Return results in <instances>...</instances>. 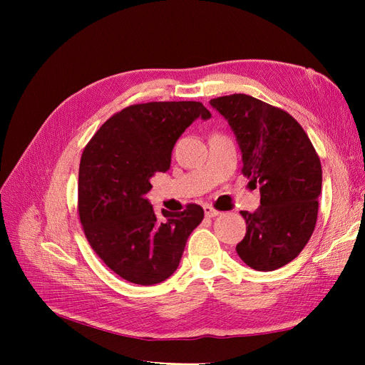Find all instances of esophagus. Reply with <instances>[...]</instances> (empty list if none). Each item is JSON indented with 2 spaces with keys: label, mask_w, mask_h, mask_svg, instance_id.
<instances>
[{
  "label": "esophagus",
  "mask_w": 365,
  "mask_h": 365,
  "mask_svg": "<svg viewBox=\"0 0 365 365\" xmlns=\"http://www.w3.org/2000/svg\"><path fill=\"white\" fill-rule=\"evenodd\" d=\"M204 212H205L207 217H215V216L220 215V212H217V210H215L212 205H205L204 207Z\"/></svg>",
  "instance_id": "esophagus-1"
}]
</instances>
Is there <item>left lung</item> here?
<instances>
[{"label":"left lung","mask_w":365,"mask_h":365,"mask_svg":"<svg viewBox=\"0 0 365 365\" xmlns=\"http://www.w3.org/2000/svg\"><path fill=\"white\" fill-rule=\"evenodd\" d=\"M210 105L233 129L242 173L260 185V207L240 212L245 237L236 251L256 271L292 262L311 239L322 193V163L300 123L283 109L247 94L216 97Z\"/></svg>","instance_id":"left-lung-1"}]
</instances>
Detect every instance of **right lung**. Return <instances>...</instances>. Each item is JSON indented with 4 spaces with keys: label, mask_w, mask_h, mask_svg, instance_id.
I'll return each mask as SVG.
<instances>
[{
    "label": "right lung",
    "mask_w": 365,
    "mask_h": 365,
    "mask_svg": "<svg viewBox=\"0 0 365 365\" xmlns=\"http://www.w3.org/2000/svg\"><path fill=\"white\" fill-rule=\"evenodd\" d=\"M201 102L130 105L108 118L82 152L77 212L94 252L109 269L135 284H157L176 271L204 210H163L145 195L150 178L170 168L176 140L193 121L210 118Z\"/></svg>",
    "instance_id": "obj_1"
}]
</instances>
